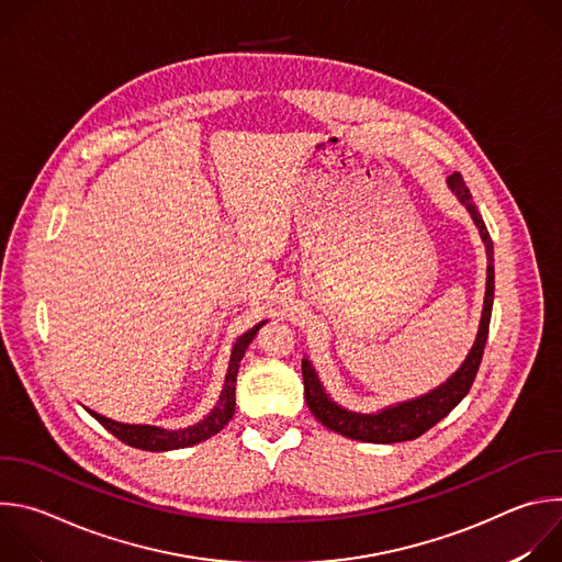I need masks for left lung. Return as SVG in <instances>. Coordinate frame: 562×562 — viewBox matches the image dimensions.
<instances>
[{"label":"left lung","mask_w":562,"mask_h":562,"mask_svg":"<svg viewBox=\"0 0 562 562\" xmlns=\"http://www.w3.org/2000/svg\"><path fill=\"white\" fill-rule=\"evenodd\" d=\"M449 189L456 193V198L467 206L471 213L480 237H483L485 249H487V289H485V304H483V315H480V327L475 342L460 364V369L442 382L438 389L407 400V403H397L393 407H386L378 414H356L349 412L340 405H336L325 391L323 382H319L315 369L311 362L304 358L302 360V378H304V400L311 409V414L317 418V423H323L327 429L347 436L351 440H362V442H375V445H391V442H405L423 436L429 431L434 425H438L442 418L451 414V409L460 403V400L469 393L480 360H483L485 342L490 336V319H492V306H494V243L490 237V231L483 222V215L477 213L473 198L469 189L464 187V180L460 173H453L447 178Z\"/></svg>","instance_id":"8db88e82"}]
</instances>
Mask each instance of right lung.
Returning <instances> with one entry per match:
<instances>
[{
    "mask_svg": "<svg viewBox=\"0 0 562 562\" xmlns=\"http://www.w3.org/2000/svg\"><path fill=\"white\" fill-rule=\"evenodd\" d=\"M267 325V319H262L260 325H256L254 329H249L245 336H239L233 351H231V360H228V371H226V380H224V389L220 393L217 405L213 407V412L200 420L193 427L187 429H178V431H169V429H159V427H150V425H124V423H115L111 418H104L91 409H87L102 427H106L117 440L142 449V451H171V449H184L191 445H198L215 434H220L228 420L233 418L235 412V380H237V369H239V360H243L247 347L251 345V340L256 338V334L260 331V327Z\"/></svg>",
    "mask_w": 562,
    "mask_h": 562,
    "instance_id": "1",
    "label": "right lung"
}]
</instances>
